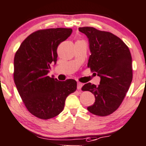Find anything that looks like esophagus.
Instances as JSON below:
<instances>
[{"instance_id":"1","label":"esophagus","mask_w":146,"mask_h":146,"mask_svg":"<svg viewBox=\"0 0 146 146\" xmlns=\"http://www.w3.org/2000/svg\"><path fill=\"white\" fill-rule=\"evenodd\" d=\"M81 87H82V84L80 82H78L77 83V90H81Z\"/></svg>"}]
</instances>
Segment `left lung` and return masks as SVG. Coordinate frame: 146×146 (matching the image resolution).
Masks as SVG:
<instances>
[{"label": "left lung", "mask_w": 146, "mask_h": 146, "mask_svg": "<svg viewBox=\"0 0 146 146\" xmlns=\"http://www.w3.org/2000/svg\"><path fill=\"white\" fill-rule=\"evenodd\" d=\"M79 31L88 39L91 55L88 67L100 77L98 86L88 83L82 87L95 98V103L87 109L94 115L106 116L117 110L129 90L132 81L131 54L123 40L111 33L92 27Z\"/></svg>", "instance_id": "8db88e82"}]
</instances>
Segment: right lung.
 <instances>
[{
  "label": "right lung",
  "instance_id": "add662e5",
  "mask_svg": "<svg viewBox=\"0 0 146 146\" xmlns=\"http://www.w3.org/2000/svg\"><path fill=\"white\" fill-rule=\"evenodd\" d=\"M72 33L71 29L40 30L26 37L14 59V80L25 106L43 120L62 112L67 97L76 90V81L49 77L51 63L57 61V48Z\"/></svg>",
  "mask_w": 146,
  "mask_h": 146
}]
</instances>
